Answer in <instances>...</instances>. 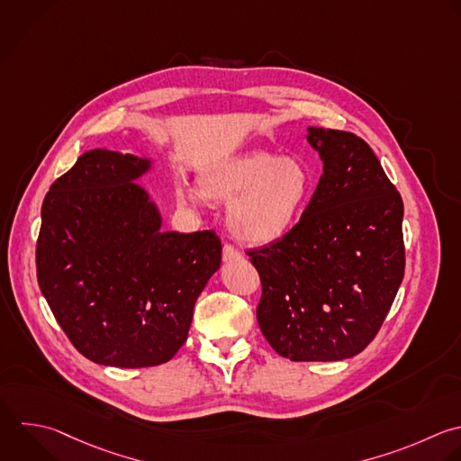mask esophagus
Wrapping results in <instances>:
<instances>
[{"label": "esophagus", "mask_w": 461, "mask_h": 461, "mask_svg": "<svg viewBox=\"0 0 461 461\" xmlns=\"http://www.w3.org/2000/svg\"><path fill=\"white\" fill-rule=\"evenodd\" d=\"M223 261H236V259H240L241 258V252L234 247V245H229V243H225L223 245Z\"/></svg>", "instance_id": "obj_1"}]
</instances>
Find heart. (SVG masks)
<instances>
[{"label": "heart", "instance_id": "1", "mask_svg": "<svg viewBox=\"0 0 461 461\" xmlns=\"http://www.w3.org/2000/svg\"><path fill=\"white\" fill-rule=\"evenodd\" d=\"M312 193V176L295 158L268 151H254L216 166L203 189L187 187L193 203L205 196L230 203L227 223L230 232L252 245L281 240L295 223Z\"/></svg>", "mask_w": 461, "mask_h": 461}]
</instances>
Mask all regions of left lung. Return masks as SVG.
Returning a JSON list of instances; mask_svg holds the SVG:
<instances>
[{"instance_id": "8db88e82", "label": "left lung", "mask_w": 461, "mask_h": 461, "mask_svg": "<svg viewBox=\"0 0 461 461\" xmlns=\"http://www.w3.org/2000/svg\"><path fill=\"white\" fill-rule=\"evenodd\" d=\"M324 173L301 220L249 249L261 279L256 310L268 344L295 362L360 353L378 333L403 279V203L366 140L308 130Z\"/></svg>"}]
</instances>
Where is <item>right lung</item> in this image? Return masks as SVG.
I'll use <instances>...</instances> for the list:
<instances>
[{
    "instance_id": "1",
    "label": "right lung",
    "mask_w": 461,
    "mask_h": 461,
    "mask_svg": "<svg viewBox=\"0 0 461 461\" xmlns=\"http://www.w3.org/2000/svg\"><path fill=\"white\" fill-rule=\"evenodd\" d=\"M149 166L133 155L86 151L41 207L40 288L77 351L103 366L171 360L221 263L214 230H160L155 203L133 184Z\"/></svg>"
}]
</instances>
